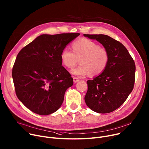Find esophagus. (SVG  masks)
<instances>
[{
    "label": "esophagus",
    "mask_w": 149,
    "mask_h": 149,
    "mask_svg": "<svg viewBox=\"0 0 149 149\" xmlns=\"http://www.w3.org/2000/svg\"><path fill=\"white\" fill-rule=\"evenodd\" d=\"M73 79H74V82H75V83H76V82H77L78 81H79V79L78 78H77V77H73Z\"/></svg>",
    "instance_id": "1"
}]
</instances>
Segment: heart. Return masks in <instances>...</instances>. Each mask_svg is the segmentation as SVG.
I'll list each match as a JSON object with an SVG mask.
<instances>
[{"instance_id": "obj_1", "label": "heart", "mask_w": 149, "mask_h": 149, "mask_svg": "<svg viewBox=\"0 0 149 149\" xmlns=\"http://www.w3.org/2000/svg\"><path fill=\"white\" fill-rule=\"evenodd\" d=\"M72 51L63 49L61 54L62 62L66 67L72 69L78 63L81 65L72 71V73L79 77L90 74L97 76L107 68L110 59L109 51L100 47L94 41L82 38L73 42Z\"/></svg>"}]
</instances>
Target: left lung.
<instances>
[{
    "mask_svg": "<svg viewBox=\"0 0 149 149\" xmlns=\"http://www.w3.org/2000/svg\"><path fill=\"white\" fill-rule=\"evenodd\" d=\"M84 35L98 41L110 54L108 65L104 72L87 81L88 90L85 101L96 113H111L120 107L133 90L134 61L121 42L111 37L102 34Z\"/></svg>",
    "mask_w": 149,
    "mask_h": 149,
    "instance_id": "8db88e82",
    "label": "left lung"
}]
</instances>
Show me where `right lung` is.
Returning <instances> with one entry per match:
<instances>
[{"instance_id": "add662e5", "label": "right lung", "mask_w": 149, "mask_h": 149, "mask_svg": "<svg viewBox=\"0 0 149 149\" xmlns=\"http://www.w3.org/2000/svg\"><path fill=\"white\" fill-rule=\"evenodd\" d=\"M79 33L38 36L18 53L12 78L18 99L32 112L42 116L57 111L67 89L73 85L62 66L61 54Z\"/></svg>"}]
</instances>
